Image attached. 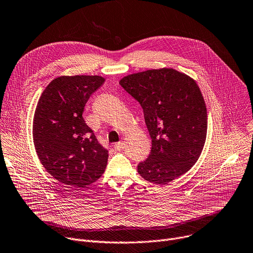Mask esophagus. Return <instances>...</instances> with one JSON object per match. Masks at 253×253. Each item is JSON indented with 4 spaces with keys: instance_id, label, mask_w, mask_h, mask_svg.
<instances>
[{
    "instance_id": "1",
    "label": "esophagus",
    "mask_w": 253,
    "mask_h": 253,
    "mask_svg": "<svg viewBox=\"0 0 253 253\" xmlns=\"http://www.w3.org/2000/svg\"><path fill=\"white\" fill-rule=\"evenodd\" d=\"M123 147H124V143L122 141H119V142H117V143L114 144V148L116 150H121V149H123Z\"/></svg>"
}]
</instances>
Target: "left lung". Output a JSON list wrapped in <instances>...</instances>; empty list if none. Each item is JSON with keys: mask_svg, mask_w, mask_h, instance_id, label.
I'll return each instance as SVG.
<instances>
[{"mask_svg": "<svg viewBox=\"0 0 253 253\" xmlns=\"http://www.w3.org/2000/svg\"><path fill=\"white\" fill-rule=\"evenodd\" d=\"M119 83L140 104L151 138L150 154L137 167L139 175L163 185L189 171L208 131L207 107L195 80L162 68L130 74Z\"/></svg>", "mask_w": 253, "mask_h": 253, "instance_id": "1", "label": "left lung"}]
</instances>
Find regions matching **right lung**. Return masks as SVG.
<instances>
[{"label": "right lung", "instance_id": "1", "mask_svg": "<svg viewBox=\"0 0 253 253\" xmlns=\"http://www.w3.org/2000/svg\"><path fill=\"white\" fill-rule=\"evenodd\" d=\"M104 82L97 75L57 77L42 91L33 117V143L41 163L72 188L88 186L107 167L109 151L82 117L89 96Z\"/></svg>", "mask_w": 253, "mask_h": 253}]
</instances>
